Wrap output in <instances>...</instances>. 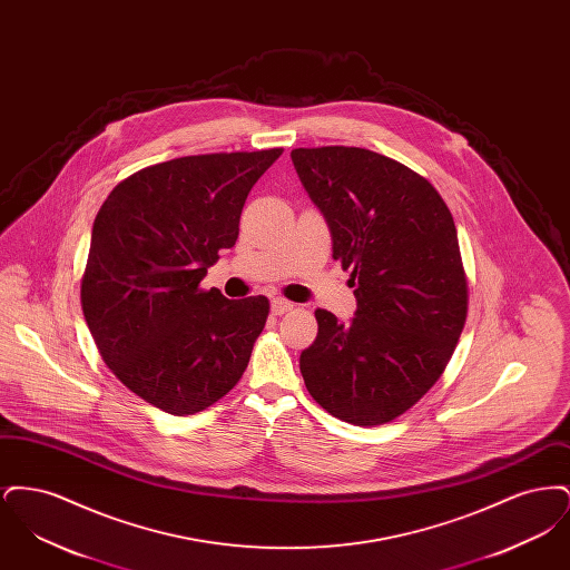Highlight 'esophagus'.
I'll return each instance as SVG.
<instances>
[{
    "mask_svg": "<svg viewBox=\"0 0 570 570\" xmlns=\"http://www.w3.org/2000/svg\"><path fill=\"white\" fill-rule=\"evenodd\" d=\"M291 309H293V303H291V301H286V298H273V316H282V314H286V312H291Z\"/></svg>",
    "mask_w": 570,
    "mask_h": 570,
    "instance_id": "obj_1",
    "label": "esophagus"
}]
</instances>
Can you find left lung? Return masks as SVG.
<instances>
[{"label":"left lung","mask_w":570,"mask_h":570,"mask_svg":"<svg viewBox=\"0 0 570 570\" xmlns=\"http://www.w3.org/2000/svg\"><path fill=\"white\" fill-rule=\"evenodd\" d=\"M291 158L356 297L351 325L316 309L318 335L298 358L305 386L346 423H389L434 386L465 325L455 222L425 177L376 151L298 147Z\"/></svg>","instance_id":"left-lung-1"}]
</instances>
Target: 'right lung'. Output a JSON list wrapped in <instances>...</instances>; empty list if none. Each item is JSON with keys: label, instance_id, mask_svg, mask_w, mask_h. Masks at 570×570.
<instances>
[{"label": "right lung", "instance_id": "right-lung-1", "mask_svg": "<svg viewBox=\"0 0 570 570\" xmlns=\"http://www.w3.org/2000/svg\"><path fill=\"white\" fill-rule=\"evenodd\" d=\"M284 149L186 156L117 184L94 219L85 323L110 372L147 404L186 416L244 376L269 298L198 288L237 242L245 198Z\"/></svg>", "mask_w": 570, "mask_h": 570}]
</instances>
